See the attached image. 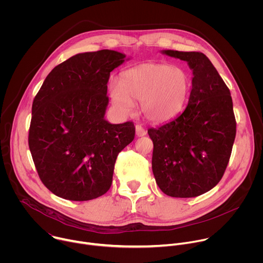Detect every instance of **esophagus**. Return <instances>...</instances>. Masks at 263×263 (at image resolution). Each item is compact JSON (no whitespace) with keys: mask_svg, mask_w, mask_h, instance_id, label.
Here are the masks:
<instances>
[{"mask_svg":"<svg viewBox=\"0 0 263 263\" xmlns=\"http://www.w3.org/2000/svg\"><path fill=\"white\" fill-rule=\"evenodd\" d=\"M135 131H136V135L138 137H141V136H144L146 134L145 130L140 126V125H136L135 126Z\"/></svg>","mask_w":263,"mask_h":263,"instance_id":"1","label":"esophagus"}]
</instances>
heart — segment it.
Masks as SVG:
<instances>
[{
  "label": "heart",
  "instance_id": "1",
  "mask_svg": "<svg viewBox=\"0 0 263 263\" xmlns=\"http://www.w3.org/2000/svg\"><path fill=\"white\" fill-rule=\"evenodd\" d=\"M192 90V78L182 67L143 63L122 72L120 83L109 85L111 103L122 116L131 115L134 101L140 102L145 119L162 123L184 109Z\"/></svg>",
  "mask_w": 263,
  "mask_h": 263
}]
</instances>
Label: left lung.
<instances>
[{"mask_svg":"<svg viewBox=\"0 0 263 263\" xmlns=\"http://www.w3.org/2000/svg\"><path fill=\"white\" fill-rule=\"evenodd\" d=\"M193 70L186 108L172 121L151 128L152 170L159 189L174 198L203 195L219 182L236 134L230 90L206 55L163 50Z\"/></svg>","mask_w":263,"mask_h":263,"instance_id":"left-lung-1","label":"left lung"}]
</instances>
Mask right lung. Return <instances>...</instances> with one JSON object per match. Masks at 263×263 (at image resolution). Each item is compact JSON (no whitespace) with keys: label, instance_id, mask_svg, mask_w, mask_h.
<instances>
[{"label":"right lung","instance_id":"add662e5","mask_svg":"<svg viewBox=\"0 0 263 263\" xmlns=\"http://www.w3.org/2000/svg\"><path fill=\"white\" fill-rule=\"evenodd\" d=\"M129 59L112 50L77 54L55 66L37 92L29 147L41 180L57 197L88 201L110 189L117 157L135 127L105 120L107 82Z\"/></svg>","mask_w":263,"mask_h":263}]
</instances>
